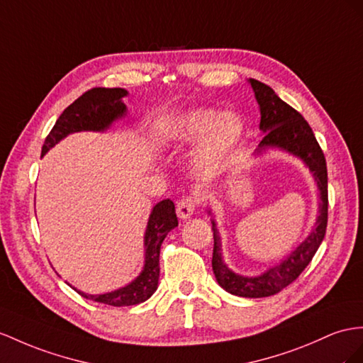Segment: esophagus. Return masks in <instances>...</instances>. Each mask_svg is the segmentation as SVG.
Segmentation results:
<instances>
[{
    "instance_id": "1",
    "label": "esophagus",
    "mask_w": 363,
    "mask_h": 363,
    "mask_svg": "<svg viewBox=\"0 0 363 363\" xmlns=\"http://www.w3.org/2000/svg\"><path fill=\"white\" fill-rule=\"evenodd\" d=\"M198 206V198L196 196H184L179 199L178 207H176V213L181 219H189Z\"/></svg>"
}]
</instances>
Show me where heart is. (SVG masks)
<instances>
[{"mask_svg":"<svg viewBox=\"0 0 363 363\" xmlns=\"http://www.w3.org/2000/svg\"><path fill=\"white\" fill-rule=\"evenodd\" d=\"M245 123L238 113L201 107L176 115L165 127L169 141L179 147L201 144L196 165L202 173H211L227 162L245 136Z\"/></svg>","mask_w":363,"mask_h":363,"instance_id":"1","label":"heart"}]
</instances>
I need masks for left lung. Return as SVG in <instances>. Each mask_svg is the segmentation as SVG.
Returning <instances> with one entry per match:
<instances>
[{"label":"left lung","instance_id":"1","mask_svg":"<svg viewBox=\"0 0 363 363\" xmlns=\"http://www.w3.org/2000/svg\"><path fill=\"white\" fill-rule=\"evenodd\" d=\"M248 82L253 87L259 108H261L259 128L265 133L256 148V155H262L268 148H281L284 152L297 156L313 173L320 191L319 216L315 219L311 233L305 238L301 245L296 247L294 252L285 257V261L268 268L259 276L238 274L225 265L222 259L219 231L216 228V222L211 219L213 239H215L211 267L218 284L235 296L267 297L279 293L286 285L294 282L306 265L311 262L313 256L322 244L328 222V174L322 148L315 141L310 124L299 111L288 106L276 95L272 87H268L264 82L253 78H250ZM208 213L211 211L208 210Z\"/></svg>","mask_w":363,"mask_h":363}]
</instances>
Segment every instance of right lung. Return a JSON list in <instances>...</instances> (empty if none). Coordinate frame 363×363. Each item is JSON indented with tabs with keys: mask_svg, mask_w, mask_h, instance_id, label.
Masks as SVG:
<instances>
[{
	"mask_svg": "<svg viewBox=\"0 0 363 363\" xmlns=\"http://www.w3.org/2000/svg\"><path fill=\"white\" fill-rule=\"evenodd\" d=\"M127 95L128 91L125 89L118 87H95L86 91L75 102H72L57 119L50 133L45 138L41 156L70 133L106 132L116 119L127 113V107L123 102V98ZM174 227H178V218H176L173 201L164 199L157 202L147 222L144 236L145 261L143 272L139 273L135 281L104 294H86L77 288L75 290L86 299L111 306L138 305L147 301L156 291L157 281H160V252L162 240Z\"/></svg>",
	"mask_w": 363,
	"mask_h": 363,
	"instance_id": "obj_1",
	"label": "right lung"
}]
</instances>
